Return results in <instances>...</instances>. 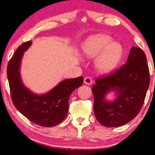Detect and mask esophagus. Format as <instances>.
Wrapping results in <instances>:
<instances>
[{
	"label": "esophagus",
	"instance_id": "obj_1",
	"mask_svg": "<svg viewBox=\"0 0 155 155\" xmlns=\"http://www.w3.org/2000/svg\"><path fill=\"white\" fill-rule=\"evenodd\" d=\"M84 83L85 84V85H90L92 84V79H91L90 77H85V79H84Z\"/></svg>",
	"mask_w": 155,
	"mask_h": 155
}]
</instances>
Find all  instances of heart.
<instances>
[{
  "instance_id": "1",
  "label": "heart",
  "mask_w": 155,
  "mask_h": 155,
  "mask_svg": "<svg viewBox=\"0 0 155 155\" xmlns=\"http://www.w3.org/2000/svg\"><path fill=\"white\" fill-rule=\"evenodd\" d=\"M84 54L88 58H96L94 66L99 73H109L117 67L122 56L121 44L112 42V39L105 34H96L89 37L82 46Z\"/></svg>"
}]
</instances>
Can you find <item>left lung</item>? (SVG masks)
Wrapping results in <instances>:
<instances>
[{"mask_svg":"<svg viewBox=\"0 0 155 155\" xmlns=\"http://www.w3.org/2000/svg\"><path fill=\"white\" fill-rule=\"evenodd\" d=\"M146 56L140 48H130L127 63L112 74L95 81L92 87L97 120L107 127H119L134 119L144 103L149 87ZM111 92L115 98L109 101Z\"/></svg>","mask_w":155,"mask_h":155,"instance_id":"obj_1","label":"left lung"}]
</instances>
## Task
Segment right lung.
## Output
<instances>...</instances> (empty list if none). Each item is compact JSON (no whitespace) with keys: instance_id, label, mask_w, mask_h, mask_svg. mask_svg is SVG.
<instances>
[{"instance_id":"obj_1","label":"right lung","mask_w":155,"mask_h":155,"mask_svg":"<svg viewBox=\"0 0 155 155\" xmlns=\"http://www.w3.org/2000/svg\"><path fill=\"white\" fill-rule=\"evenodd\" d=\"M31 43L30 40L21 44L7 65L12 103L25 117L34 124L47 127L55 126L68 115L70 94L82 85L83 77L64 79L45 94H37L31 91L24 85L20 73L24 52Z\"/></svg>"}]
</instances>
